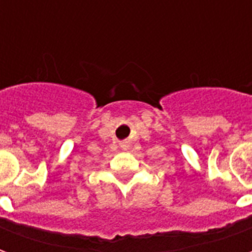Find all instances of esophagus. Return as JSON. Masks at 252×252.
Listing matches in <instances>:
<instances>
[{
	"instance_id": "obj_1",
	"label": "esophagus",
	"mask_w": 252,
	"mask_h": 252,
	"mask_svg": "<svg viewBox=\"0 0 252 252\" xmlns=\"http://www.w3.org/2000/svg\"><path fill=\"white\" fill-rule=\"evenodd\" d=\"M121 147L124 148V150H126V148H128V144H126V143H124V144H123V146H121Z\"/></svg>"
}]
</instances>
